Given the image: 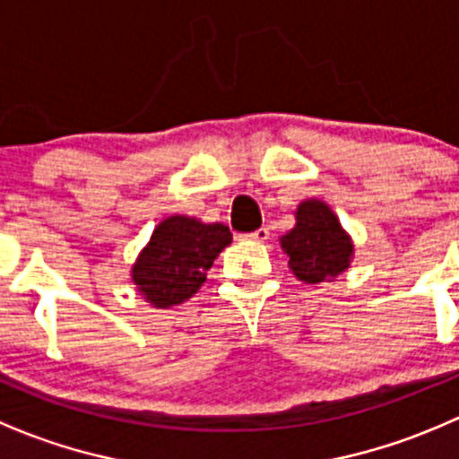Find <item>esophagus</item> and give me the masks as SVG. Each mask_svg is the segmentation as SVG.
<instances>
[{
	"instance_id": "obj_1",
	"label": "esophagus",
	"mask_w": 459,
	"mask_h": 459,
	"mask_svg": "<svg viewBox=\"0 0 459 459\" xmlns=\"http://www.w3.org/2000/svg\"><path fill=\"white\" fill-rule=\"evenodd\" d=\"M245 240H254V243H264V240L269 238V230L267 228H258L254 231H249V234H243Z\"/></svg>"
}]
</instances>
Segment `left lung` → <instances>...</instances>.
I'll return each instance as SVG.
<instances>
[{
    "label": "left lung",
    "mask_w": 459,
    "mask_h": 459,
    "mask_svg": "<svg viewBox=\"0 0 459 459\" xmlns=\"http://www.w3.org/2000/svg\"><path fill=\"white\" fill-rule=\"evenodd\" d=\"M290 269L307 285L338 278L349 267L353 243L327 203L307 198L296 210V225L281 236Z\"/></svg>",
    "instance_id": "left-lung-1"
}]
</instances>
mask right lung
Masks as SVG:
<instances>
[{"label":"right lung","instance_id":"right-lung-1","mask_svg":"<svg viewBox=\"0 0 459 459\" xmlns=\"http://www.w3.org/2000/svg\"><path fill=\"white\" fill-rule=\"evenodd\" d=\"M230 243L231 231L223 223L168 216L132 264V282L157 309L181 305L201 290L207 269Z\"/></svg>","mask_w":459,"mask_h":459}]
</instances>
